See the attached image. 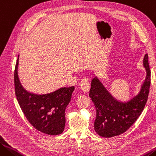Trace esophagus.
Wrapping results in <instances>:
<instances>
[{"instance_id":"obj_1","label":"esophagus","mask_w":156,"mask_h":156,"mask_svg":"<svg viewBox=\"0 0 156 156\" xmlns=\"http://www.w3.org/2000/svg\"><path fill=\"white\" fill-rule=\"evenodd\" d=\"M81 89L84 93H88L90 90V83L88 79H83L81 82Z\"/></svg>"}]
</instances>
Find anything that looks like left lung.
<instances>
[{
    "label": "left lung",
    "mask_w": 156,
    "mask_h": 156,
    "mask_svg": "<svg viewBox=\"0 0 156 156\" xmlns=\"http://www.w3.org/2000/svg\"><path fill=\"white\" fill-rule=\"evenodd\" d=\"M146 77L136 95L126 101L111 95L98 76L92 79L89 96L96 108L95 131L99 136L112 137L127 131L141 115L147 103L151 85V71L148 55L143 58Z\"/></svg>",
    "instance_id": "left-lung-1"
}]
</instances>
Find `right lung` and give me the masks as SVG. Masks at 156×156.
<instances>
[{"mask_svg": "<svg viewBox=\"0 0 156 156\" xmlns=\"http://www.w3.org/2000/svg\"><path fill=\"white\" fill-rule=\"evenodd\" d=\"M19 55L14 71L15 93L25 116L38 131L52 136L61 134L65 128L66 108L71 100L75 87H61L45 94L29 92L19 80Z\"/></svg>", "mask_w": 156, "mask_h": 156, "instance_id": "1", "label": "right lung"}]
</instances>
